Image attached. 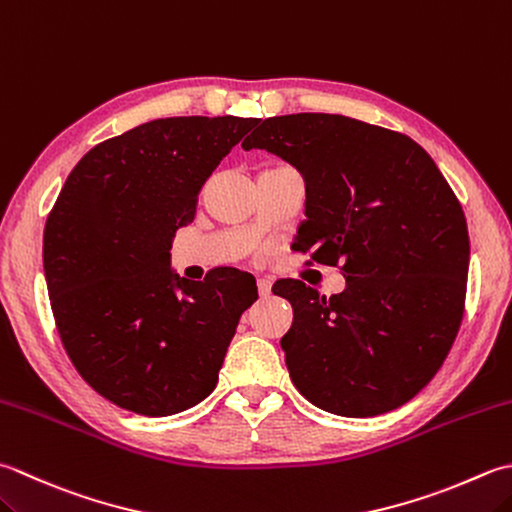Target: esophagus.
Masks as SVG:
<instances>
[{
    "label": "esophagus",
    "instance_id": "1",
    "mask_svg": "<svg viewBox=\"0 0 512 512\" xmlns=\"http://www.w3.org/2000/svg\"><path fill=\"white\" fill-rule=\"evenodd\" d=\"M257 288H259V295L268 297L270 295V288H273V282H270L268 277H257Z\"/></svg>",
    "mask_w": 512,
    "mask_h": 512
}]
</instances>
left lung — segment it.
<instances>
[{
    "label": "left lung",
    "mask_w": 512,
    "mask_h": 512,
    "mask_svg": "<svg viewBox=\"0 0 512 512\" xmlns=\"http://www.w3.org/2000/svg\"><path fill=\"white\" fill-rule=\"evenodd\" d=\"M242 148L302 173L295 250L346 277L330 297L297 279L273 286L293 306L282 337L293 384L342 417L406 404L444 364L464 315L468 228L444 175L410 137L344 115L268 117Z\"/></svg>",
    "instance_id": "1"
}]
</instances>
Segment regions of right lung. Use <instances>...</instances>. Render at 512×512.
<instances>
[{"instance_id":"add662e5","label":"right lung","mask_w":512,"mask_h":512,"mask_svg":"<svg viewBox=\"0 0 512 512\" xmlns=\"http://www.w3.org/2000/svg\"><path fill=\"white\" fill-rule=\"evenodd\" d=\"M255 117H166L97 144L70 170L44 228V275L62 344L90 388L166 417L215 390L255 279L170 268L177 228Z\"/></svg>"}]
</instances>
